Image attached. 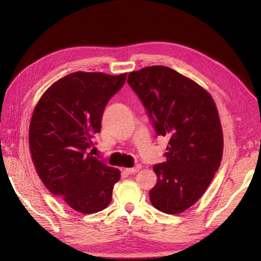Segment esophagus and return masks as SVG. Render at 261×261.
Instances as JSON below:
<instances>
[{"mask_svg": "<svg viewBox=\"0 0 261 261\" xmlns=\"http://www.w3.org/2000/svg\"><path fill=\"white\" fill-rule=\"evenodd\" d=\"M140 169H141V165H136V167H134V168H126V169H124V171L129 173V174H132V173L138 172Z\"/></svg>", "mask_w": 261, "mask_h": 261, "instance_id": "1", "label": "esophagus"}]
</instances>
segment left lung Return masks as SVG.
<instances>
[{"instance_id": "obj_1", "label": "left lung", "mask_w": 261, "mask_h": 261, "mask_svg": "<svg viewBox=\"0 0 261 261\" xmlns=\"http://www.w3.org/2000/svg\"><path fill=\"white\" fill-rule=\"evenodd\" d=\"M127 83L153 122L158 135L169 136L167 161L155 164L152 206L178 215L207 191L223 154V132L211 94L191 78L167 66L144 67Z\"/></svg>"}]
</instances>
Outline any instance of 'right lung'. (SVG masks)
Wrapping results in <instances>:
<instances>
[{"label":"right lung","instance_id":"add662e5","mask_svg":"<svg viewBox=\"0 0 261 261\" xmlns=\"http://www.w3.org/2000/svg\"><path fill=\"white\" fill-rule=\"evenodd\" d=\"M126 73L75 72L52 84L39 99L29 125V148L44 186L70 208L91 215L112 200L121 172L91 152L103 110Z\"/></svg>","mask_w":261,"mask_h":261}]
</instances>
